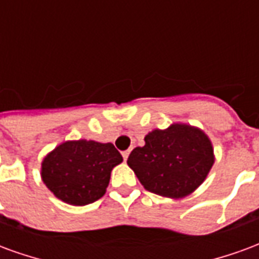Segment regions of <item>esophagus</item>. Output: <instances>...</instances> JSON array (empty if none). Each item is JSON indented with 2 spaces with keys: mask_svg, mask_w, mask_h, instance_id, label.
Here are the masks:
<instances>
[{
  "mask_svg": "<svg viewBox=\"0 0 259 259\" xmlns=\"http://www.w3.org/2000/svg\"><path fill=\"white\" fill-rule=\"evenodd\" d=\"M129 154H130V150H127V151H123V152H122V155H123V159H124V161H127V158H129Z\"/></svg>",
  "mask_w": 259,
  "mask_h": 259,
  "instance_id": "obj_1",
  "label": "esophagus"
}]
</instances>
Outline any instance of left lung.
Listing matches in <instances>:
<instances>
[{
    "instance_id": "1",
    "label": "left lung",
    "mask_w": 259,
    "mask_h": 259,
    "mask_svg": "<svg viewBox=\"0 0 259 259\" xmlns=\"http://www.w3.org/2000/svg\"><path fill=\"white\" fill-rule=\"evenodd\" d=\"M136 147L127 165L154 194L182 200L200 187L215 162L213 147L204 130L187 123L154 129Z\"/></svg>"
}]
</instances>
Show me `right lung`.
I'll return each mask as SVG.
<instances>
[{"label": "right lung", "instance_id": "add662e5", "mask_svg": "<svg viewBox=\"0 0 259 259\" xmlns=\"http://www.w3.org/2000/svg\"><path fill=\"white\" fill-rule=\"evenodd\" d=\"M123 158L112 143L68 140L44 157L41 180L58 200L83 206L105 194L112 169Z\"/></svg>", "mask_w": 259, "mask_h": 259}]
</instances>
